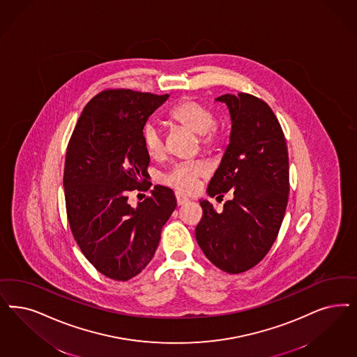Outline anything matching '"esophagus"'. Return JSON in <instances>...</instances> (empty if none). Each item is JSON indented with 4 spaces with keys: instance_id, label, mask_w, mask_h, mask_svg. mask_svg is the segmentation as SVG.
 I'll list each match as a JSON object with an SVG mask.
<instances>
[{
    "instance_id": "1",
    "label": "esophagus",
    "mask_w": 357,
    "mask_h": 357,
    "mask_svg": "<svg viewBox=\"0 0 357 357\" xmlns=\"http://www.w3.org/2000/svg\"><path fill=\"white\" fill-rule=\"evenodd\" d=\"M175 199H176V204H178V206H183V204H185V203L188 202L187 197L181 195V194H178V192L175 194Z\"/></svg>"
}]
</instances>
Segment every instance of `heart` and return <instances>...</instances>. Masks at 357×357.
<instances>
[{
	"mask_svg": "<svg viewBox=\"0 0 357 357\" xmlns=\"http://www.w3.org/2000/svg\"><path fill=\"white\" fill-rule=\"evenodd\" d=\"M170 119L175 123L197 133L200 145L207 150L216 148L222 141V133L215 125V113L204 102L187 98L179 101L172 111ZM142 142L151 157H160L165 151V139L160 126L148 123L142 128ZM208 175V169L202 162H187L174 166L163 178V182L178 192L191 194L199 181Z\"/></svg>",
	"mask_w": 357,
	"mask_h": 357,
	"instance_id": "heart-1",
	"label": "heart"
}]
</instances>
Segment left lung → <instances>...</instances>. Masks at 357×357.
Here are the masks:
<instances>
[{
  "mask_svg": "<svg viewBox=\"0 0 357 357\" xmlns=\"http://www.w3.org/2000/svg\"><path fill=\"white\" fill-rule=\"evenodd\" d=\"M232 120L231 142L209 182L211 197L232 200L218 212L200 200L203 216L195 236L206 257L219 269H252L274 244L289 199V154L282 128L271 107L245 92L222 95Z\"/></svg>",
  "mask_w": 357,
  "mask_h": 357,
  "instance_id": "1",
  "label": "left lung"
}]
</instances>
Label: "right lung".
<instances>
[{"mask_svg": "<svg viewBox=\"0 0 357 357\" xmlns=\"http://www.w3.org/2000/svg\"><path fill=\"white\" fill-rule=\"evenodd\" d=\"M167 98L105 89L84 107L67 146L63 185L70 228L86 259L116 281L146 268L176 207L174 191L163 185H155L137 207L128 202L132 191L151 185L141 133Z\"/></svg>", "mask_w": 357, "mask_h": 357, "instance_id": "right-lung-1", "label": "right lung"}]
</instances>
